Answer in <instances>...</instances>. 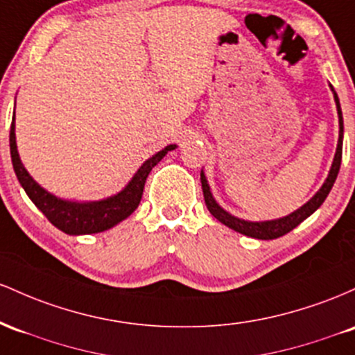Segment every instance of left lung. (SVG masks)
I'll list each match as a JSON object with an SVG mask.
<instances>
[{
	"instance_id": "obj_1",
	"label": "left lung",
	"mask_w": 355,
	"mask_h": 355,
	"mask_svg": "<svg viewBox=\"0 0 355 355\" xmlns=\"http://www.w3.org/2000/svg\"><path fill=\"white\" fill-rule=\"evenodd\" d=\"M330 89L334 92V101L337 105V114H338V142H337V150L336 156H334L332 167L329 171V176L325 179V182L322 184V188L317 191V194L310 201H306L302 208L293 211L292 214L284 218H278V220H270V221H246L240 220V218L233 216L228 211H225L220 205L216 202V199L213 198L209 191V184L206 181L205 173L201 171V186H202V194H205V202L208 206L209 213L216 218L218 221L223 223L228 228L238 231V233L246 234V236L257 238V240H275V238H280L284 234L290 233L293 228H297L302 221L306 220L313 211H317L322 206V202L325 201V198L329 196L330 189H332L334 182H336L338 169H340V161H342V139H344V119H342V110H340V102L334 90V87L330 85Z\"/></svg>"
}]
</instances>
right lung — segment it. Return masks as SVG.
Masks as SVG:
<instances>
[{"label": "right lung", "mask_w": 355, "mask_h": 355, "mask_svg": "<svg viewBox=\"0 0 355 355\" xmlns=\"http://www.w3.org/2000/svg\"><path fill=\"white\" fill-rule=\"evenodd\" d=\"M176 149V144H171L154 154L147 161L139 167L137 173L130 179L129 184L125 186L121 193L114 194V196L102 199V201H89V202H78V201H67V199H60L53 194L43 189L42 186L35 181L33 178L28 174V171L23 166L21 159H19L17 149V135H15V114L13 122H11L10 130V150H11V161H13V169L17 174L19 184L23 186L28 198L35 202V206L49 218V221L53 226H57L60 231L67 234H90V233H101L112 226L121 223L125 218L137 209L139 202H141L142 191H144L146 179L153 167L166 156L169 150Z\"/></svg>", "instance_id": "obj_1"}]
</instances>
